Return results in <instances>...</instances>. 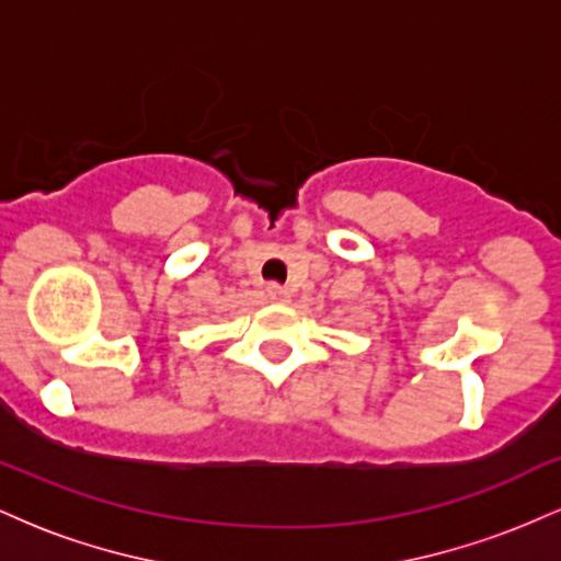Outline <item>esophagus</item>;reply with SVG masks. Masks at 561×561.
<instances>
[{"mask_svg": "<svg viewBox=\"0 0 561 561\" xmlns=\"http://www.w3.org/2000/svg\"><path fill=\"white\" fill-rule=\"evenodd\" d=\"M266 298L272 302H287L289 293L282 285H266Z\"/></svg>", "mask_w": 561, "mask_h": 561, "instance_id": "esophagus-1", "label": "esophagus"}]
</instances>
